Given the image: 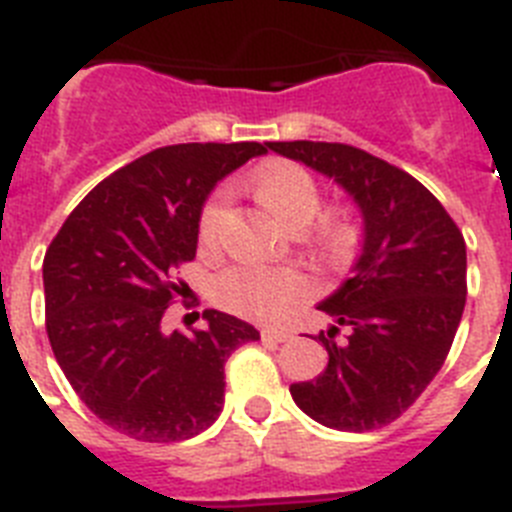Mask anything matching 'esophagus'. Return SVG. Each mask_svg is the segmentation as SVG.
Instances as JSON below:
<instances>
[{"instance_id": "34e87169", "label": "esophagus", "mask_w": 512, "mask_h": 512, "mask_svg": "<svg viewBox=\"0 0 512 512\" xmlns=\"http://www.w3.org/2000/svg\"><path fill=\"white\" fill-rule=\"evenodd\" d=\"M262 340H273V342H288L291 340V332L288 330H278V327H265V330L260 332Z\"/></svg>"}]
</instances>
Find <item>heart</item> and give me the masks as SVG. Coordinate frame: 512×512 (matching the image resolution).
<instances>
[{
  "label": "heart",
  "mask_w": 512,
  "mask_h": 512,
  "mask_svg": "<svg viewBox=\"0 0 512 512\" xmlns=\"http://www.w3.org/2000/svg\"><path fill=\"white\" fill-rule=\"evenodd\" d=\"M257 198L275 219L288 229L309 224L319 211L322 195L319 185L306 170L296 164H273L257 177ZM229 193L208 198L198 216V239L213 244L219 239L226 219ZM314 291V283L293 268H262V265H231L221 270L213 281V296L221 306L250 319H281L296 309Z\"/></svg>",
  "instance_id": "obj_1"
}]
</instances>
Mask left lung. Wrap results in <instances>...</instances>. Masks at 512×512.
Here are the masks:
<instances>
[{
  "label": "left lung",
  "mask_w": 512,
  "mask_h": 512,
  "mask_svg": "<svg viewBox=\"0 0 512 512\" xmlns=\"http://www.w3.org/2000/svg\"><path fill=\"white\" fill-rule=\"evenodd\" d=\"M268 149L332 177L363 213L353 278L319 309L327 368L291 384L293 402L327 428L366 433L410 410L441 371L466 304V242L422 182L348 144L268 141ZM340 326L345 343H335Z\"/></svg>",
  "instance_id": "8db88e82"
}]
</instances>
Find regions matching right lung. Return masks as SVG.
Returning a JSON list of instances; mask_svg holds the SVG:
<instances>
[{"instance_id": "right-lung-1", "label": "right lung", "mask_w": 512, "mask_h": 512, "mask_svg": "<svg viewBox=\"0 0 512 512\" xmlns=\"http://www.w3.org/2000/svg\"><path fill=\"white\" fill-rule=\"evenodd\" d=\"M257 141L154 149L95 185L43 257L46 332L71 389L105 425L146 443L211 428L224 407V366L260 332L206 309V330L164 332L188 283L198 216L213 185L265 154Z\"/></svg>"}]
</instances>
